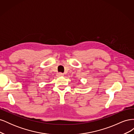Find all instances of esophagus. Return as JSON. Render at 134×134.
Segmentation results:
<instances>
[{
    "label": "esophagus",
    "instance_id": "34e87169",
    "mask_svg": "<svg viewBox=\"0 0 134 134\" xmlns=\"http://www.w3.org/2000/svg\"><path fill=\"white\" fill-rule=\"evenodd\" d=\"M56 75H57V76L58 77H61V76H64V74L62 73V72H58V73H57V74H56Z\"/></svg>",
    "mask_w": 134,
    "mask_h": 134
}]
</instances>
